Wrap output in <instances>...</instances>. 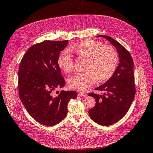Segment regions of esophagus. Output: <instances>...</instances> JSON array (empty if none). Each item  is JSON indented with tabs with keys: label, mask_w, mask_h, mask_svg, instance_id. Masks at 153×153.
<instances>
[{
	"label": "esophagus",
	"mask_w": 153,
	"mask_h": 153,
	"mask_svg": "<svg viewBox=\"0 0 153 153\" xmlns=\"http://www.w3.org/2000/svg\"><path fill=\"white\" fill-rule=\"evenodd\" d=\"M78 96H80V97H85L87 96V94L85 93L84 92H80L79 93H78Z\"/></svg>",
	"instance_id": "1"
}]
</instances>
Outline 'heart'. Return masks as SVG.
Segmentation results:
<instances>
[{
  "mask_svg": "<svg viewBox=\"0 0 153 153\" xmlns=\"http://www.w3.org/2000/svg\"><path fill=\"white\" fill-rule=\"evenodd\" d=\"M69 51L87 59L86 71L76 72L69 78V85L73 89L86 90L98 79L101 82L108 80L117 68L119 61L117 51L110 46H104L100 41H82ZM58 64L64 72L69 73L73 68L74 62L68 52H63L58 59Z\"/></svg>",
  "mask_w": 153,
  "mask_h": 153,
  "instance_id": "obj_1",
  "label": "heart"
}]
</instances>
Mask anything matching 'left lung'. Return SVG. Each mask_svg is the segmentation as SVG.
<instances>
[{"label":"left lung","instance_id":"left-lung-1","mask_svg":"<svg viewBox=\"0 0 153 153\" xmlns=\"http://www.w3.org/2000/svg\"><path fill=\"white\" fill-rule=\"evenodd\" d=\"M97 36L110 41L116 48L119 56V64L114 75L96 89L105 93L99 95L91 92L88 94L96 100L95 106L89 110L91 118L102 126H110L126 114L135 98L133 61L128 51L116 40L105 35Z\"/></svg>","mask_w":153,"mask_h":153}]
</instances>
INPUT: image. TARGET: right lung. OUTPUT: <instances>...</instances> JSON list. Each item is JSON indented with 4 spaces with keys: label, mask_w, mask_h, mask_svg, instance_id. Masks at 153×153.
<instances>
[{
    "label": "right lung",
    "mask_w": 153,
    "mask_h": 153,
    "mask_svg": "<svg viewBox=\"0 0 153 153\" xmlns=\"http://www.w3.org/2000/svg\"><path fill=\"white\" fill-rule=\"evenodd\" d=\"M68 43V40H46L36 43L21 60L18 94L31 117L45 126L61 122L66 116L69 101L77 97L76 91H61L57 96L53 95L55 89L64 87L66 83L58 59Z\"/></svg>",
    "instance_id": "obj_1"
}]
</instances>
